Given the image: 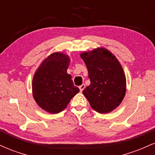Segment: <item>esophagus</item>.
Segmentation results:
<instances>
[{
	"label": "esophagus",
	"mask_w": 155,
	"mask_h": 155,
	"mask_svg": "<svg viewBox=\"0 0 155 155\" xmlns=\"http://www.w3.org/2000/svg\"><path fill=\"white\" fill-rule=\"evenodd\" d=\"M79 88L80 91H81V92H82L84 89L85 88V84H81V86H79Z\"/></svg>",
	"instance_id": "esophagus-1"
}]
</instances>
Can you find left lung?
I'll list each match as a JSON object with an SVG mask.
<instances>
[{"instance_id": "obj_1", "label": "left lung", "mask_w": 155, "mask_h": 155, "mask_svg": "<svg viewBox=\"0 0 155 155\" xmlns=\"http://www.w3.org/2000/svg\"><path fill=\"white\" fill-rule=\"evenodd\" d=\"M88 71L90 84L82 92L91 107L101 114L120 106L126 92V77L115 55L104 47L80 54Z\"/></svg>"}]
</instances>
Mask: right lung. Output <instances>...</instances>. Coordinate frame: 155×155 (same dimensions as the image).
<instances>
[{"label": "right lung", "instance_id": "add662e5", "mask_svg": "<svg viewBox=\"0 0 155 155\" xmlns=\"http://www.w3.org/2000/svg\"><path fill=\"white\" fill-rule=\"evenodd\" d=\"M70 57L54 52L46 58L35 71L32 83L33 98L40 108L50 114L63 111L79 92L67 73Z\"/></svg>", "mask_w": 155, "mask_h": 155}]
</instances>
